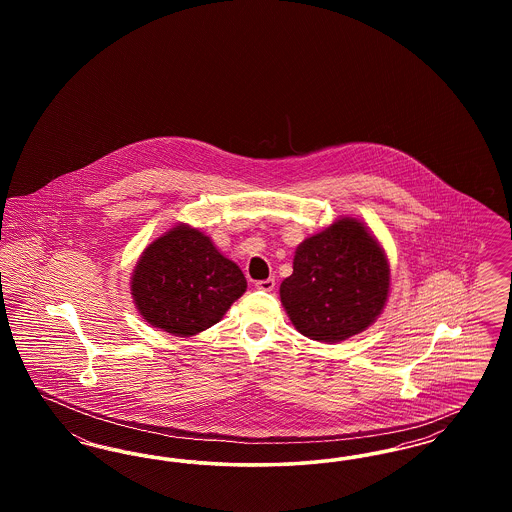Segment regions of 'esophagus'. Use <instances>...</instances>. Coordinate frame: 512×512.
Instances as JSON below:
<instances>
[{
  "instance_id": "obj_1",
  "label": "esophagus",
  "mask_w": 512,
  "mask_h": 512,
  "mask_svg": "<svg viewBox=\"0 0 512 512\" xmlns=\"http://www.w3.org/2000/svg\"><path fill=\"white\" fill-rule=\"evenodd\" d=\"M255 286L261 292H272L276 288V282H274V278H267V280H259Z\"/></svg>"
}]
</instances>
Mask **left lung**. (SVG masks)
Here are the masks:
<instances>
[{
    "label": "left lung",
    "mask_w": 512,
    "mask_h": 512,
    "mask_svg": "<svg viewBox=\"0 0 512 512\" xmlns=\"http://www.w3.org/2000/svg\"><path fill=\"white\" fill-rule=\"evenodd\" d=\"M390 293V263L361 220H336L299 244L280 299L307 338L338 343L366 330Z\"/></svg>",
    "instance_id": "1"
}]
</instances>
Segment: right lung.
<instances>
[{
	"instance_id": "add662e5",
	"label": "right lung",
	"mask_w": 512,
	"mask_h": 512,
	"mask_svg": "<svg viewBox=\"0 0 512 512\" xmlns=\"http://www.w3.org/2000/svg\"><path fill=\"white\" fill-rule=\"evenodd\" d=\"M245 288L240 267L188 224L174 226L147 245L130 280L146 322L180 338L217 324Z\"/></svg>"
}]
</instances>
